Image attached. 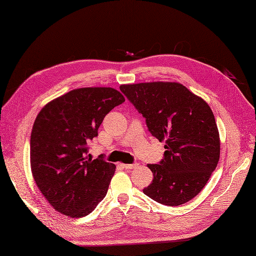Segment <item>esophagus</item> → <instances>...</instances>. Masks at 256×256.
I'll return each instance as SVG.
<instances>
[{
	"label": "esophagus",
	"mask_w": 256,
	"mask_h": 256,
	"mask_svg": "<svg viewBox=\"0 0 256 256\" xmlns=\"http://www.w3.org/2000/svg\"><path fill=\"white\" fill-rule=\"evenodd\" d=\"M138 166V164H124L123 167L125 170H135Z\"/></svg>",
	"instance_id": "34e87169"
}]
</instances>
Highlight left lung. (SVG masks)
<instances>
[{"label": "left lung", "instance_id": "left-lung-1", "mask_svg": "<svg viewBox=\"0 0 256 256\" xmlns=\"http://www.w3.org/2000/svg\"><path fill=\"white\" fill-rule=\"evenodd\" d=\"M146 118L150 132L165 153L160 164H148L153 182L143 189L165 206H180L194 198L216 170L220 158V136L214 116L202 98L170 81L120 86Z\"/></svg>", "mask_w": 256, "mask_h": 256}]
</instances>
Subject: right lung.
<instances>
[{"label": "right lung", "mask_w": 256, "mask_h": 256, "mask_svg": "<svg viewBox=\"0 0 256 256\" xmlns=\"http://www.w3.org/2000/svg\"><path fill=\"white\" fill-rule=\"evenodd\" d=\"M125 101L106 86L79 88L48 102L30 134V168L34 180L52 208L81 218L106 197L116 165L92 160L88 144L103 118Z\"/></svg>", "instance_id": "1"}]
</instances>
